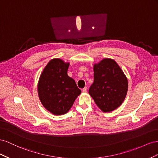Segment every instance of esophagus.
<instances>
[{
	"mask_svg": "<svg viewBox=\"0 0 158 158\" xmlns=\"http://www.w3.org/2000/svg\"><path fill=\"white\" fill-rule=\"evenodd\" d=\"M87 87H85L83 89L82 91H83V93H86V92H87Z\"/></svg>",
	"mask_w": 158,
	"mask_h": 158,
	"instance_id": "obj_1",
	"label": "esophagus"
}]
</instances>
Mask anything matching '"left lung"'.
Masks as SVG:
<instances>
[{
    "label": "left lung",
    "instance_id": "8db88e82",
    "mask_svg": "<svg viewBox=\"0 0 158 158\" xmlns=\"http://www.w3.org/2000/svg\"><path fill=\"white\" fill-rule=\"evenodd\" d=\"M94 82L89 93L102 112H109L118 108L127 96L128 83L118 64L104 58L93 65Z\"/></svg>",
    "mask_w": 158,
    "mask_h": 158
}]
</instances>
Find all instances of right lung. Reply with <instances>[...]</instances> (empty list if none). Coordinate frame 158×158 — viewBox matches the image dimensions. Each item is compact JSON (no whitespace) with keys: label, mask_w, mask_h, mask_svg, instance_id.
Instances as JSON below:
<instances>
[{"label":"right lung","mask_w":158,"mask_h":158,"mask_svg":"<svg viewBox=\"0 0 158 158\" xmlns=\"http://www.w3.org/2000/svg\"><path fill=\"white\" fill-rule=\"evenodd\" d=\"M69 62L60 58L49 61L40 76L38 97L45 109L54 115L67 113L81 91L67 75Z\"/></svg>","instance_id":"obj_1"}]
</instances>
